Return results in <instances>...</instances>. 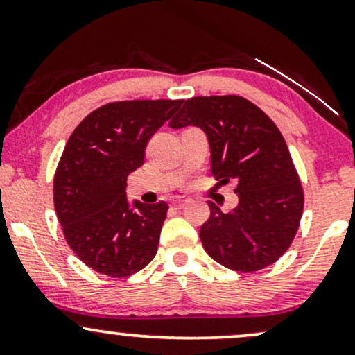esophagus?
I'll use <instances>...</instances> for the list:
<instances>
[{"instance_id": "34e87169", "label": "esophagus", "mask_w": 355, "mask_h": 355, "mask_svg": "<svg viewBox=\"0 0 355 355\" xmlns=\"http://www.w3.org/2000/svg\"><path fill=\"white\" fill-rule=\"evenodd\" d=\"M189 203H190V198L180 197V198H175V200L172 202V205L175 207V209H183V207L189 205Z\"/></svg>"}]
</instances>
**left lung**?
<instances>
[{"mask_svg": "<svg viewBox=\"0 0 355 355\" xmlns=\"http://www.w3.org/2000/svg\"><path fill=\"white\" fill-rule=\"evenodd\" d=\"M189 125L200 126L209 138L215 180H237L234 210L223 214L209 202L203 248L220 266L243 274L272 266L291 247L304 210L302 183L282 133L237 95L187 100L170 126Z\"/></svg>", "mask_w": 355, "mask_h": 355, "instance_id": "8db88e82", "label": "left lung"}]
</instances>
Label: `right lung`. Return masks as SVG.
Masks as SVG:
<instances>
[{"label":"right lung","instance_id":"obj_1","mask_svg":"<svg viewBox=\"0 0 355 355\" xmlns=\"http://www.w3.org/2000/svg\"><path fill=\"white\" fill-rule=\"evenodd\" d=\"M182 100L113 101L93 110L68 138L53 180L64 239L98 274L120 279L153 260L166 218L165 202L126 200V178L144 165L145 148Z\"/></svg>","mask_w":355,"mask_h":355}]
</instances>
